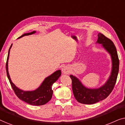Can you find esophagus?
Listing matches in <instances>:
<instances>
[{
  "label": "esophagus",
  "instance_id": "esophagus-1",
  "mask_svg": "<svg viewBox=\"0 0 125 125\" xmlns=\"http://www.w3.org/2000/svg\"><path fill=\"white\" fill-rule=\"evenodd\" d=\"M62 72L64 74H69L70 73V68L68 66H64L62 68Z\"/></svg>",
  "mask_w": 125,
  "mask_h": 125
}]
</instances>
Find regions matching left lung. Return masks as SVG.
<instances>
[{"mask_svg": "<svg viewBox=\"0 0 125 125\" xmlns=\"http://www.w3.org/2000/svg\"><path fill=\"white\" fill-rule=\"evenodd\" d=\"M96 44H101L102 48L110 54L112 60V70L105 83L98 88H88L75 76L70 75L72 81L74 96L78 102L83 104H93L104 100L113 89L119 71V59L116 48L113 42L103 34H98Z\"/></svg>", "mask_w": 125, "mask_h": 125, "instance_id": "8db88e82", "label": "left lung"}]
</instances>
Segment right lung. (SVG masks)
<instances>
[{"instance_id": "right-lung-1", "label": "right lung", "mask_w": 125, "mask_h": 125, "mask_svg": "<svg viewBox=\"0 0 125 125\" xmlns=\"http://www.w3.org/2000/svg\"><path fill=\"white\" fill-rule=\"evenodd\" d=\"M36 32L34 31H32L31 32L24 33L19 37L18 39L21 38V37L24 36L32 35V34L35 33ZM12 45V44H11L9 51H8V57L6 63V71L8 78L9 80V81L11 83L13 91L15 92L16 95L18 97V98L20 100L23 101L27 102V103L30 104V105L36 106L45 105L52 98L53 94L52 86L53 84V83H55L59 79L60 77L61 76V70H58V71L53 73L50 76L47 77L36 89L31 90V91H29V90L25 91V90H23L21 89H19L12 83L11 78H10L9 73H8V59H9L10 52Z\"/></svg>"}]
</instances>
